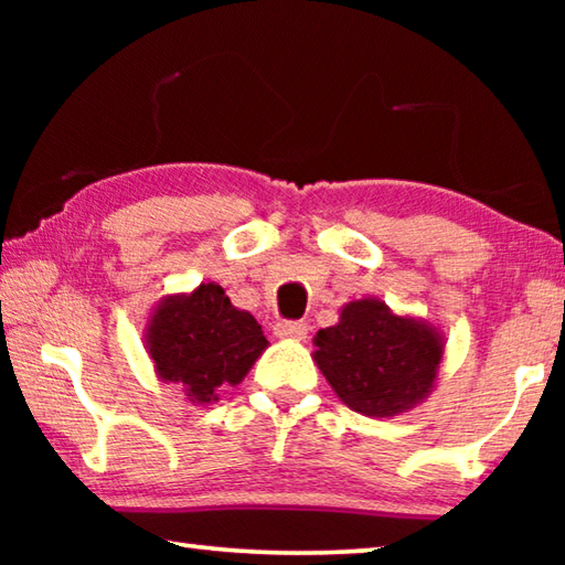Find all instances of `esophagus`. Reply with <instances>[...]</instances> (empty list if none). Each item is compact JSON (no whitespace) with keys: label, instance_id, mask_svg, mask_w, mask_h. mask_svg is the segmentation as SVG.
<instances>
[{"label":"esophagus","instance_id":"esophagus-1","mask_svg":"<svg viewBox=\"0 0 565 565\" xmlns=\"http://www.w3.org/2000/svg\"><path fill=\"white\" fill-rule=\"evenodd\" d=\"M274 333L279 339H294V341H303L306 333H309V327L301 321H276Z\"/></svg>","mask_w":565,"mask_h":565}]
</instances>
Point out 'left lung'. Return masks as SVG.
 Segmentation results:
<instances>
[{
	"mask_svg": "<svg viewBox=\"0 0 565 565\" xmlns=\"http://www.w3.org/2000/svg\"><path fill=\"white\" fill-rule=\"evenodd\" d=\"M313 347V361L343 404L369 418H394L431 394L446 341L434 323L369 296L343 306L339 323L321 329Z\"/></svg>",
	"mask_w": 565,
	"mask_h": 565,
	"instance_id": "obj_1",
	"label": "left lung"
}]
</instances>
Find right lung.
I'll return each instance as SVG.
<instances>
[{"label":"right lung","mask_w":565,"mask_h":565,"mask_svg":"<svg viewBox=\"0 0 565 565\" xmlns=\"http://www.w3.org/2000/svg\"><path fill=\"white\" fill-rule=\"evenodd\" d=\"M145 347L157 379L179 384L191 404L206 406L218 388L242 384L269 341L252 313L209 281L189 294H169L151 309Z\"/></svg>","instance_id":"add662e5"}]
</instances>
